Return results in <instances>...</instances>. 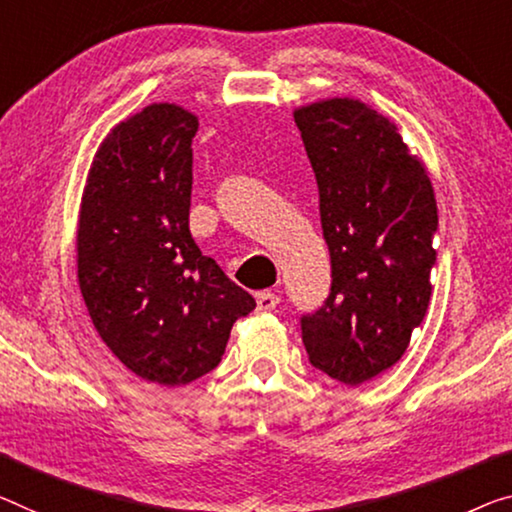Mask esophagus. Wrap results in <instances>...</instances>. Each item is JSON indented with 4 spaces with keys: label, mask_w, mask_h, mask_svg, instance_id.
I'll return each instance as SVG.
<instances>
[{
    "label": "esophagus",
    "mask_w": 512,
    "mask_h": 512,
    "mask_svg": "<svg viewBox=\"0 0 512 512\" xmlns=\"http://www.w3.org/2000/svg\"><path fill=\"white\" fill-rule=\"evenodd\" d=\"M277 304H279V295L272 293V290H261V293L256 295V309L258 311H272Z\"/></svg>",
    "instance_id": "34e87169"
}]
</instances>
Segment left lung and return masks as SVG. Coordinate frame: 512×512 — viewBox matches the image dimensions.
Instances as JSON below:
<instances>
[{
  "mask_svg": "<svg viewBox=\"0 0 512 512\" xmlns=\"http://www.w3.org/2000/svg\"><path fill=\"white\" fill-rule=\"evenodd\" d=\"M320 192L332 293L302 318L309 361L348 387L396 364L426 316L437 201L396 123L355 98L297 107Z\"/></svg>",
  "mask_w": 512,
  "mask_h": 512,
  "instance_id": "1",
  "label": "left lung"
}]
</instances>
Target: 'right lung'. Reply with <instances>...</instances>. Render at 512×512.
I'll return each mask as SVG.
<instances>
[{"instance_id":"right-lung-1","label":"right lung","mask_w":512,"mask_h":512,"mask_svg":"<svg viewBox=\"0 0 512 512\" xmlns=\"http://www.w3.org/2000/svg\"><path fill=\"white\" fill-rule=\"evenodd\" d=\"M196 130L199 119L174 102L114 125L77 222V281L93 327L125 368L162 387L210 373L233 322L256 306L190 233Z\"/></svg>"}]
</instances>
